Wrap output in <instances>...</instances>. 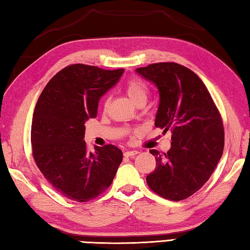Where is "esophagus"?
I'll list each match as a JSON object with an SVG mask.
<instances>
[{
	"label": "esophagus",
	"mask_w": 250,
	"mask_h": 250,
	"mask_svg": "<svg viewBox=\"0 0 250 250\" xmlns=\"http://www.w3.org/2000/svg\"><path fill=\"white\" fill-rule=\"evenodd\" d=\"M137 153H138L137 150H131V151H126L124 153V155H125V157H127V158H129V157H134V155H136Z\"/></svg>",
	"instance_id": "obj_1"
}]
</instances>
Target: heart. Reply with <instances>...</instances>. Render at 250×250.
Segmentation results:
<instances>
[{
  "label": "heart",
  "instance_id": "1",
  "mask_svg": "<svg viewBox=\"0 0 250 250\" xmlns=\"http://www.w3.org/2000/svg\"><path fill=\"white\" fill-rule=\"evenodd\" d=\"M125 90L127 96L133 101L135 104H137L139 102H145L147 99L148 88L146 86L144 82H141L138 78H131L126 83ZM109 104V99H106L104 101V106Z\"/></svg>",
  "mask_w": 250,
  "mask_h": 250
}]
</instances>
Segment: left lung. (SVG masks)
<instances>
[{
    "instance_id": "obj_1",
    "label": "left lung",
    "mask_w": 250,
    "mask_h": 250,
    "mask_svg": "<svg viewBox=\"0 0 250 250\" xmlns=\"http://www.w3.org/2000/svg\"><path fill=\"white\" fill-rule=\"evenodd\" d=\"M157 86L160 96L155 127L172 131L171 149H151L157 167L146 177L150 189L166 199H186L205 185L220 161L224 128L220 112L197 75L173 62L136 69Z\"/></svg>"
}]
</instances>
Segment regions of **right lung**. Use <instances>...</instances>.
<instances>
[{"label": "right lung", "mask_w": 250, "mask_h": 250, "mask_svg": "<svg viewBox=\"0 0 250 250\" xmlns=\"http://www.w3.org/2000/svg\"><path fill=\"white\" fill-rule=\"evenodd\" d=\"M123 68L68 65L54 75L38 99L31 124L32 155L55 190L86 202L110 187L123 152L115 146L89 152L84 123L98 113L100 98L120 81Z\"/></svg>", "instance_id": "add662e5"}]
</instances>
